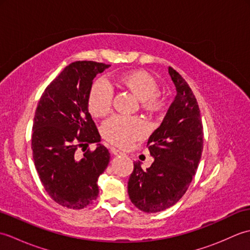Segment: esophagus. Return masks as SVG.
<instances>
[{
	"instance_id": "esophagus-1",
	"label": "esophagus",
	"mask_w": 250,
	"mask_h": 250,
	"mask_svg": "<svg viewBox=\"0 0 250 250\" xmlns=\"http://www.w3.org/2000/svg\"><path fill=\"white\" fill-rule=\"evenodd\" d=\"M110 152H111V155H114V156H121V155H124V153H122L120 150H118V149H116V148H110Z\"/></svg>"
}]
</instances>
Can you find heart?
Here are the masks:
<instances>
[{"label": "heart", "mask_w": 250, "mask_h": 250, "mask_svg": "<svg viewBox=\"0 0 250 250\" xmlns=\"http://www.w3.org/2000/svg\"><path fill=\"white\" fill-rule=\"evenodd\" d=\"M113 86L129 91L140 101L141 107L153 115L163 107V101L156 91L157 83L149 74L143 71H129L113 79ZM89 111L93 117H104L111 107V92L101 82L93 83L88 97ZM144 124L136 117L115 116L105 122L102 134L105 140L119 147L129 146L144 134Z\"/></svg>", "instance_id": "1"}]
</instances>
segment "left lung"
I'll return each instance as SVG.
<instances>
[{
    "label": "left lung",
    "instance_id": "obj_1",
    "mask_svg": "<svg viewBox=\"0 0 250 250\" xmlns=\"http://www.w3.org/2000/svg\"><path fill=\"white\" fill-rule=\"evenodd\" d=\"M168 74L176 95L148 140L155 161L146 169L135 161L128 183L131 202L145 213L164 210L182 199L203 151V125L192 90L174 68L168 67Z\"/></svg>",
    "mask_w": 250,
    "mask_h": 250
}]
</instances>
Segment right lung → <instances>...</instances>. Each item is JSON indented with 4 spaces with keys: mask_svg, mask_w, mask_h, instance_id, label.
I'll list each match as a JSON object with an SVG mask.
<instances>
[{
    "mask_svg": "<svg viewBox=\"0 0 250 250\" xmlns=\"http://www.w3.org/2000/svg\"><path fill=\"white\" fill-rule=\"evenodd\" d=\"M110 65L76 61L45 89L36 107L32 150L35 168L50 198L67 208L82 209L99 195L98 179L110 155L88 109L93 78ZM98 142L94 152L76 157L79 146Z\"/></svg>",
    "mask_w": 250,
    "mask_h": 250,
    "instance_id": "1",
    "label": "right lung"
}]
</instances>
